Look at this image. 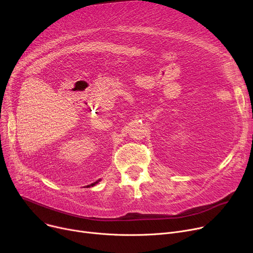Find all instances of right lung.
<instances>
[{
  "label": "right lung",
  "mask_w": 253,
  "mask_h": 253,
  "mask_svg": "<svg viewBox=\"0 0 253 253\" xmlns=\"http://www.w3.org/2000/svg\"><path fill=\"white\" fill-rule=\"evenodd\" d=\"M97 182H98V181H96V182H94V183H92L91 185H92V187H93V185H94V184H95V183H97ZM87 187H90V185H87Z\"/></svg>",
  "instance_id": "add662e5"
}]
</instances>
